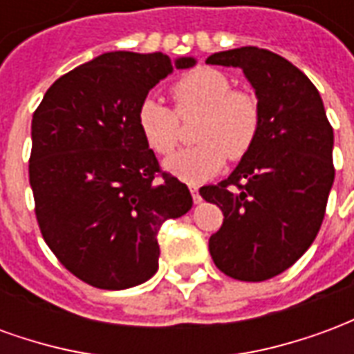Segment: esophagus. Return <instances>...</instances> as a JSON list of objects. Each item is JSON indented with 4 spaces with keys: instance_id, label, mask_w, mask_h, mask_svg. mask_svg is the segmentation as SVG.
Wrapping results in <instances>:
<instances>
[{
    "instance_id": "34e87169",
    "label": "esophagus",
    "mask_w": 354,
    "mask_h": 354,
    "mask_svg": "<svg viewBox=\"0 0 354 354\" xmlns=\"http://www.w3.org/2000/svg\"><path fill=\"white\" fill-rule=\"evenodd\" d=\"M189 192H192V197L195 203H199L201 201V195H199V187L197 185H189Z\"/></svg>"
}]
</instances>
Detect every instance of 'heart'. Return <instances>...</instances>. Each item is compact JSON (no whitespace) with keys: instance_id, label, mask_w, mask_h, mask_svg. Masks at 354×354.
<instances>
[{"instance_id":"b5f03b06","label":"heart","mask_w":354,"mask_h":354,"mask_svg":"<svg viewBox=\"0 0 354 354\" xmlns=\"http://www.w3.org/2000/svg\"><path fill=\"white\" fill-rule=\"evenodd\" d=\"M180 115L203 113L197 140L201 144L180 151L165 169L184 182L199 184L218 170L225 159L248 153L260 129V108L254 96L231 91L230 80L212 68L185 73L172 85ZM138 127L147 146L159 155H170L180 144V121L174 109L147 96L138 108Z\"/></svg>"}]
</instances>
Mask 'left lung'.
<instances>
[{"label":"left lung","mask_w":354,"mask_h":354,"mask_svg":"<svg viewBox=\"0 0 354 354\" xmlns=\"http://www.w3.org/2000/svg\"><path fill=\"white\" fill-rule=\"evenodd\" d=\"M207 64L241 68L260 108L248 153L220 184L201 187L223 212L208 250L227 277L267 281L294 266L319 233L334 184V131L317 87L286 58L241 47L210 55Z\"/></svg>","instance_id":"left-lung-1"}]
</instances>
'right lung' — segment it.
I'll list each match as a JSON object with an SVG mask.
<instances>
[{
    "instance_id": "right-lung-1",
    "label": "right lung",
    "mask_w": 354,
    "mask_h": 354,
    "mask_svg": "<svg viewBox=\"0 0 354 354\" xmlns=\"http://www.w3.org/2000/svg\"><path fill=\"white\" fill-rule=\"evenodd\" d=\"M162 53H104L57 80L32 119L30 185L53 254L94 288L124 290L159 267L162 222L193 205L187 185L159 172L138 127L147 93L174 70Z\"/></svg>"
}]
</instances>
